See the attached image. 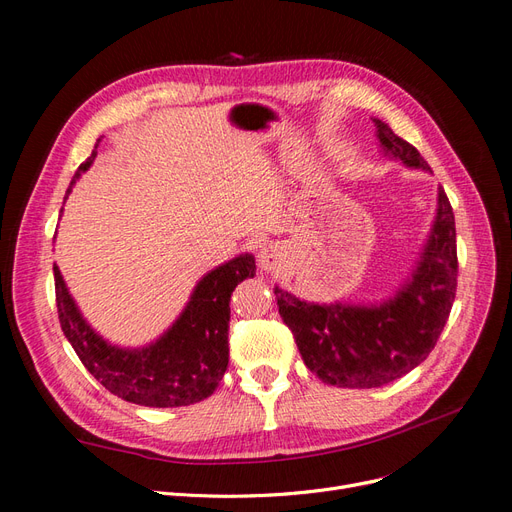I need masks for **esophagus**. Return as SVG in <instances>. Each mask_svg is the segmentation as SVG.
<instances>
[{
  "instance_id": "1",
  "label": "esophagus",
  "mask_w": 512,
  "mask_h": 512,
  "mask_svg": "<svg viewBox=\"0 0 512 512\" xmlns=\"http://www.w3.org/2000/svg\"><path fill=\"white\" fill-rule=\"evenodd\" d=\"M282 250L277 245H265L258 254V265L265 271H277L282 267Z\"/></svg>"
}]
</instances>
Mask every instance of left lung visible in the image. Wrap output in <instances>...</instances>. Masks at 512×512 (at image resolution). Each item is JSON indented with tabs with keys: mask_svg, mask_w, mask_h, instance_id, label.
Segmentation results:
<instances>
[{
	"mask_svg": "<svg viewBox=\"0 0 512 512\" xmlns=\"http://www.w3.org/2000/svg\"><path fill=\"white\" fill-rule=\"evenodd\" d=\"M382 149L414 168L431 170L404 138L374 119ZM455 215L440 185L438 215L421 262L395 299L378 307L305 303L273 288L280 316L309 371L344 389H376L406 376L436 348L457 292Z\"/></svg>",
	"mask_w": 512,
	"mask_h": 512,
	"instance_id": "1",
	"label": "left lung"
}]
</instances>
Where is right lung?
<instances>
[{"mask_svg":"<svg viewBox=\"0 0 512 512\" xmlns=\"http://www.w3.org/2000/svg\"><path fill=\"white\" fill-rule=\"evenodd\" d=\"M98 143L76 170L68 192L98 156ZM53 275L61 331L89 374L106 391L130 404L177 408L207 399L224 378L228 367L230 294L239 282L256 275V262L250 254H243L205 275L173 329L143 350L108 346L81 318L57 267H53Z\"/></svg>","mask_w":512,"mask_h":512,"instance_id":"right-lung-1","label":"right lung"}]
</instances>
